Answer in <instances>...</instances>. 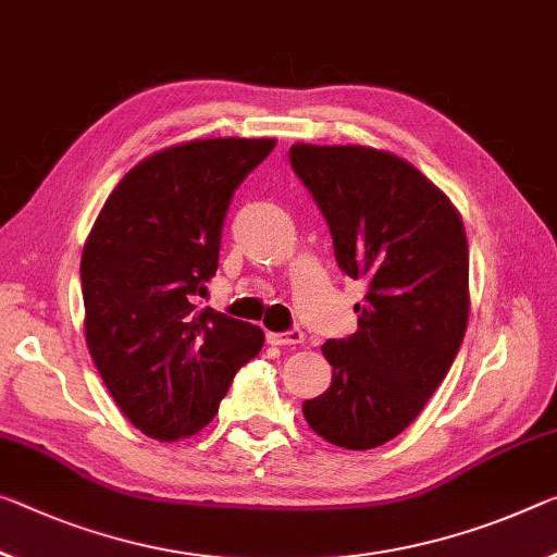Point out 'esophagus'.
Wrapping results in <instances>:
<instances>
[{"label":"esophagus","instance_id":"34e87169","mask_svg":"<svg viewBox=\"0 0 557 557\" xmlns=\"http://www.w3.org/2000/svg\"><path fill=\"white\" fill-rule=\"evenodd\" d=\"M268 342L275 347H293V344L305 342L302 330H289V332H268Z\"/></svg>","mask_w":557,"mask_h":557}]
</instances>
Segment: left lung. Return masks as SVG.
Segmentation results:
<instances>
[{
  "instance_id": "obj_1",
  "label": "left lung",
  "mask_w": 557,
  "mask_h": 557,
  "mask_svg": "<svg viewBox=\"0 0 557 557\" xmlns=\"http://www.w3.org/2000/svg\"><path fill=\"white\" fill-rule=\"evenodd\" d=\"M330 225L339 270L367 285L357 332L322 347L324 394L302 404L324 441L367 451L399 436L438 389L469 322V243L451 200L369 146L289 148Z\"/></svg>"
}]
</instances>
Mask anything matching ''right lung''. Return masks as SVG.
Segmentation results:
<instances>
[{"instance_id": "right-lung-1", "label": "right lung", "mask_w": 557, "mask_h": 557, "mask_svg": "<svg viewBox=\"0 0 557 557\" xmlns=\"http://www.w3.org/2000/svg\"><path fill=\"white\" fill-rule=\"evenodd\" d=\"M272 138L188 140L148 156L103 202L82 255L84 330L113 401L146 436L178 441L218 413L264 332L196 297L215 275L233 193Z\"/></svg>"}]
</instances>
